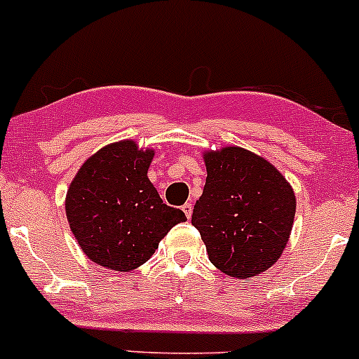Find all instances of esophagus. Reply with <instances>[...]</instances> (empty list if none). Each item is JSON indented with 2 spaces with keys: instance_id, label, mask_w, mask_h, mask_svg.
<instances>
[{
  "instance_id": "obj_1",
  "label": "esophagus",
  "mask_w": 359,
  "mask_h": 359,
  "mask_svg": "<svg viewBox=\"0 0 359 359\" xmlns=\"http://www.w3.org/2000/svg\"><path fill=\"white\" fill-rule=\"evenodd\" d=\"M181 209H183L184 216H187L188 219H190L191 214H194V204H191V202H187V204H184L183 207H181Z\"/></svg>"
}]
</instances>
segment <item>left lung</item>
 Listing matches in <instances>:
<instances>
[{
  "instance_id": "8db88e82",
  "label": "left lung",
  "mask_w": 359,
  "mask_h": 359,
  "mask_svg": "<svg viewBox=\"0 0 359 359\" xmlns=\"http://www.w3.org/2000/svg\"><path fill=\"white\" fill-rule=\"evenodd\" d=\"M207 178L191 224L209 261L224 275L250 278L282 256L295 216L287 180L262 157L240 147L204 155Z\"/></svg>"
}]
</instances>
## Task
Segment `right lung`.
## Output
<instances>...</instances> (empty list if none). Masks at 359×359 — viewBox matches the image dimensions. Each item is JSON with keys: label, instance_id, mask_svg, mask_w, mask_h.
<instances>
[{"label": "right lung", "instance_id": "add662e5", "mask_svg": "<svg viewBox=\"0 0 359 359\" xmlns=\"http://www.w3.org/2000/svg\"><path fill=\"white\" fill-rule=\"evenodd\" d=\"M154 150L114 143L88 158L70 183L65 210L74 236L93 262L129 271L150 259L158 242L187 219L162 202L147 171Z\"/></svg>", "mask_w": 359, "mask_h": 359}]
</instances>
